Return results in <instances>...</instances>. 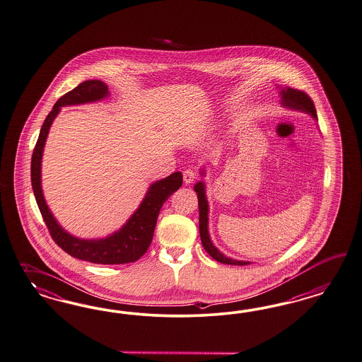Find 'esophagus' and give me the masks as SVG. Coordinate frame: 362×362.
Instances as JSON below:
<instances>
[{"label":"esophagus","mask_w":362,"mask_h":362,"mask_svg":"<svg viewBox=\"0 0 362 362\" xmlns=\"http://www.w3.org/2000/svg\"><path fill=\"white\" fill-rule=\"evenodd\" d=\"M197 171L194 170V168H187L185 173H183V180H185V183L186 185H189V183H192L195 179H197Z\"/></svg>","instance_id":"obj_1"}]
</instances>
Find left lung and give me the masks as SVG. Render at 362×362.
<instances>
[{"instance_id": "1", "label": "left lung", "mask_w": 362, "mask_h": 362, "mask_svg": "<svg viewBox=\"0 0 362 362\" xmlns=\"http://www.w3.org/2000/svg\"><path fill=\"white\" fill-rule=\"evenodd\" d=\"M281 96H282V105L293 108V110H299V111L308 112L309 115H312L315 120H318L314 103L310 99V96L308 93H305L303 90L294 89V88H284L281 90ZM203 174H204V171H202V175ZM194 189L198 194V202H199V233L202 245H203L204 250L211 255V258H214L218 262L226 263V264H235V266L249 264L250 262L235 261V259L227 258L225 254H222L219 250L212 245L210 234H209V203L206 199L204 183L203 182L197 183Z\"/></svg>"}]
</instances>
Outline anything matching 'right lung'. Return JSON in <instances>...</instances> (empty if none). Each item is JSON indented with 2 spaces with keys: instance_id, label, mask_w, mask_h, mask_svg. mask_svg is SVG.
I'll use <instances>...</instances> for the list:
<instances>
[{
  "instance_id": "1",
  "label": "right lung",
  "mask_w": 362,
  "mask_h": 362,
  "mask_svg": "<svg viewBox=\"0 0 362 362\" xmlns=\"http://www.w3.org/2000/svg\"><path fill=\"white\" fill-rule=\"evenodd\" d=\"M107 96L108 87L103 81L88 80L57 100L41 127L37 143L32 155L30 179L38 209L49 230L50 237L57 243V246H60L74 258L81 261L100 264H122L135 262L150 247L163 203L176 189H179L183 183V176L180 173H174L151 185L146 198L143 199L136 211L134 212V215L128 219V222L119 231L103 239H80L68 234L53 218L41 189V158L44 144L52 122L54 120L57 113L60 112V107L92 103Z\"/></svg>"
}]
</instances>
